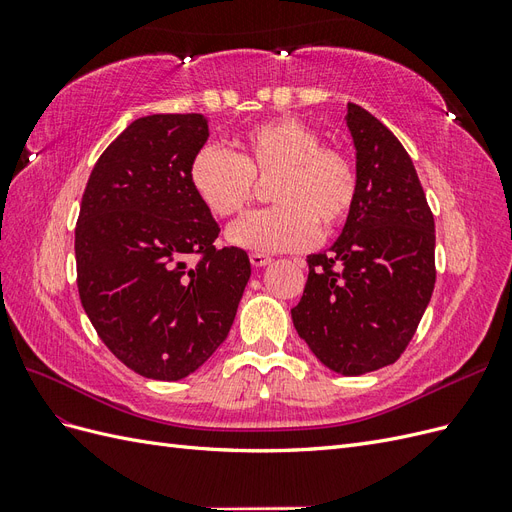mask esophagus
<instances>
[{
	"instance_id": "esophagus-1",
	"label": "esophagus",
	"mask_w": 512,
	"mask_h": 512,
	"mask_svg": "<svg viewBox=\"0 0 512 512\" xmlns=\"http://www.w3.org/2000/svg\"><path fill=\"white\" fill-rule=\"evenodd\" d=\"M250 262H252L254 267H265V265H269V262H271V256L262 254V252H252L250 254Z\"/></svg>"
}]
</instances>
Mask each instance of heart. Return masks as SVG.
<instances>
[{
    "instance_id": "obj_1",
    "label": "heart",
    "mask_w": 512,
    "mask_h": 512,
    "mask_svg": "<svg viewBox=\"0 0 512 512\" xmlns=\"http://www.w3.org/2000/svg\"><path fill=\"white\" fill-rule=\"evenodd\" d=\"M190 185L213 215L230 218L254 200L256 179H271L277 205L245 215L228 228L232 245L256 252L303 250L342 226L359 196V175L344 151L324 147L309 123L282 117L247 130L239 153L200 147L190 162Z\"/></svg>"
}]
</instances>
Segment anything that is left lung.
<instances>
[{
    "label": "left lung",
    "mask_w": 512,
    "mask_h": 512,
    "mask_svg": "<svg viewBox=\"0 0 512 512\" xmlns=\"http://www.w3.org/2000/svg\"><path fill=\"white\" fill-rule=\"evenodd\" d=\"M359 196L331 250L307 256L294 329L344 376L395 363L436 284V226L408 151L359 104H348Z\"/></svg>",
    "instance_id": "8db88e82"
}]
</instances>
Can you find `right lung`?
Wrapping results in <instances>:
<instances>
[{
    "label": "right lung",
    "instance_id": "add662e5",
    "mask_svg": "<svg viewBox=\"0 0 512 512\" xmlns=\"http://www.w3.org/2000/svg\"><path fill=\"white\" fill-rule=\"evenodd\" d=\"M207 119L132 121L91 170L74 230L76 284L106 348L136 374L181 380L228 337L250 258L215 247L220 226L190 185Z\"/></svg>",
    "mask_w": 512,
    "mask_h": 512
}]
</instances>
